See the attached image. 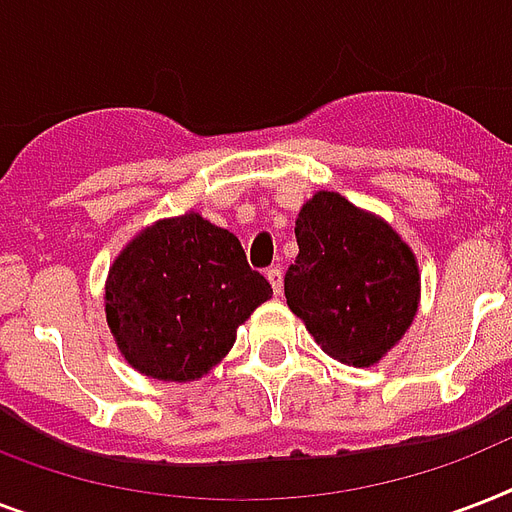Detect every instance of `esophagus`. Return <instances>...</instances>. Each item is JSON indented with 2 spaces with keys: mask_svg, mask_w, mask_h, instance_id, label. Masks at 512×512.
Wrapping results in <instances>:
<instances>
[{
  "mask_svg": "<svg viewBox=\"0 0 512 512\" xmlns=\"http://www.w3.org/2000/svg\"><path fill=\"white\" fill-rule=\"evenodd\" d=\"M265 276H268V281H271V287L276 295H281V289H284V273H281V268L276 265V268H268L265 271Z\"/></svg>",
  "mask_w": 512,
  "mask_h": 512,
  "instance_id": "obj_1",
  "label": "esophagus"
}]
</instances>
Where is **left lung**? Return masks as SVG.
<instances>
[{"mask_svg": "<svg viewBox=\"0 0 512 512\" xmlns=\"http://www.w3.org/2000/svg\"><path fill=\"white\" fill-rule=\"evenodd\" d=\"M295 236L300 255L284 276L292 313L342 364L380 361L417 313L412 249L390 225L329 191L300 209Z\"/></svg>", "mask_w": 512, "mask_h": 512, "instance_id": "8db88e82", "label": "left lung"}]
</instances>
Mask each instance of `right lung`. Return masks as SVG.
Instances as JSON below:
<instances>
[{
	"instance_id": "obj_1",
	"label": "right lung",
	"mask_w": 512,
	"mask_h": 512,
	"mask_svg": "<svg viewBox=\"0 0 512 512\" xmlns=\"http://www.w3.org/2000/svg\"><path fill=\"white\" fill-rule=\"evenodd\" d=\"M271 295L241 241L191 212L151 225L116 257L106 319L138 372L185 382L231 350L236 327Z\"/></svg>"
}]
</instances>
